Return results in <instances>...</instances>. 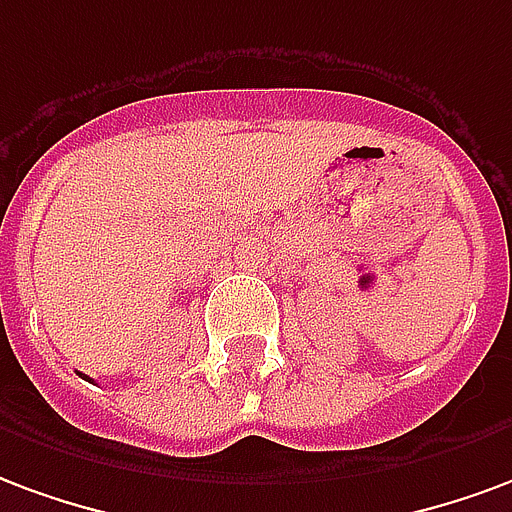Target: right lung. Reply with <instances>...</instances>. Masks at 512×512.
Masks as SVG:
<instances>
[{
	"label": "right lung",
	"mask_w": 512,
	"mask_h": 512,
	"mask_svg": "<svg viewBox=\"0 0 512 512\" xmlns=\"http://www.w3.org/2000/svg\"><path fill=\"white\" fill-rule=\"evenodd\" d=\"M81 376H84V374H81ZM84 379H87V376H84ZM89 382H92V379H89Z\"/></svg>",
	"instance_id": "right-lung-1"
}]
</instances>
